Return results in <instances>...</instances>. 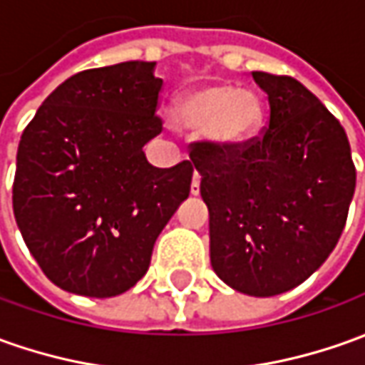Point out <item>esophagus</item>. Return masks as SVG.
Masks as SVG:
<instances>
[{
    "label": "esophagus",
    "mask_w": 365,
    "mask_h": 365,
    "mask_svg": "<svg viewBox=\"0 0 365 365\" xmlns=\"http://www.w3.org/2000/svg\"><path fill=\"white\" fill-rule=\"evenodd\" d=\"M197 193H200V175H197V173H193L192 195H197Z\"/></svg>",
    "instance_id": "esophagus-1"
}]
</instances>
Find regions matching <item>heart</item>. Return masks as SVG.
<instances>
[{
  "instance_id": "b5f03b06",
  "label": "heart",
  "mask_w": 365,
  "mask_h": 365,
  "mask_svg": "<svg viewBox=\"0 0 365 365\" xmlns=\"http://www.w3.org/2000/svg\"><path fill=\"white\" fill-rule=\"evenodd\" d=\"M170 118L180 130H202L210 148L232 153L245 150L262 135L267 110L262 96L252 89L210 83L180 93Z\"/></svg>"
}]
</instances>
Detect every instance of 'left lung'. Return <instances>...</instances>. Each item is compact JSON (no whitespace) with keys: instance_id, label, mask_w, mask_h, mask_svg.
I'll return each instance as SVG.
<instances>
[{"instance_id":"8db88e82","label":"left lung","mask_w":365,"mask_h":365,"mask_svg":"<svg viewBox=\"0 0 365 365\" xmlns=\"http://www.w3.org/2000/svg\"><path fill=\"white\" fill-rule=\"evenodd\" d=\"M267 93L269 125L245 150L195 143L190 160L210 212V259L245 296L269 297L306 282L334 252L356 190L339 121L306 86L252 71Z\"/></svg>"}]
</instances>
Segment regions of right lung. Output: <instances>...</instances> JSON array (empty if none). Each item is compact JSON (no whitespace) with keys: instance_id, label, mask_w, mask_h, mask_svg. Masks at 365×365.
I'll use <instances>...</instances> for the list:
<instances>
[{"instance_id":"1","label":"right lung","mask_w":365,"mask_h":365,"mask_svg":"<svg viewBox=\"0 0 365 365\" xmlns=\"http://www.w3.org/2000/svg\"><path fill=\"white\" fill-rule=\"evenodd\" d=\"M155 61H123L66 79L17 148L14 214L53 284L113 297L145 276L158 235L190 195L193 165L153 168L162 131Z\"/></svg>"}]
</instances>
